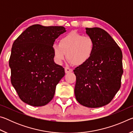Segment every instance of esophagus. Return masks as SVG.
<instances>
[{"label": "esophagus", "mask_w": 133, "mask_h": 133, "mask_svg": "<svg viewBox=\"0 0 133 133\" xmlns=\"http://www.w3.org/2000/svg\"><path fill=\"white\" fill-rule=\"evenodd\" d=\"M64 70H65V73H70V72L73 71V70H72L70 68H69V67H65Z\"/></svg>", "instance_id": "34e87169"}]
</instances>
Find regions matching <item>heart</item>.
Masks as SVG:
<instances>
[{"label": "heart", "instance_id": "1", "mask_svg": "<svg viewBox=\"0 0 133 133\" xmlns=\"http://www.w3.org/2000/svg\"><path fill=\"white\" fill-rule=\"evenodd\" d=\"M94 48V42L91 37L71 31L60 38L58 44H53L51 49L57 63L61 64L67 54L72 64L82 65L90 58Z\"/></svg>", "mask_w": 133, "mask_h": 133}]
</instances>
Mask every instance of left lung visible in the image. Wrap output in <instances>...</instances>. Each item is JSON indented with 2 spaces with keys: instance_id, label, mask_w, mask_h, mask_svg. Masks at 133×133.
Masks as SVG:
<instances>
[{
  "instance_id": "left-lung-1",
  "label": "left lung",
  "mask_w": 133,
  "mask_h": 133,
  "mask_svg": "<svg viewBox=\"0 0 133 133\" xmlns=\"http://www.w3.org/2000/svg\"><path fill=\"white\" fill-rule=\"evenodd\" d=\"M94 42L90 58L74 70L76 76V98L90 108L100 107L111 102L121 87L123 73L122 51L106 31L85 28Z\"/></svg>"
}]
</instances>
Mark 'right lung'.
<instances>
[{"instance_id":"add662e5","label":"right lung","mask_w":133,"mask_h":133,"mask_svg":"<svg viewBox=\"0 0 133 133\" xmlns=\"http://www.w3.org/2000/svg\"><path fill=\"white\" fill-rule=\"evenodd\" d=\"M63 26L34 24L13 43L9 66L11 83L19 98L32 106H43L52 100L64 69L53 60L52 45L66 32Z\"/></svg>"}]
</instances>
